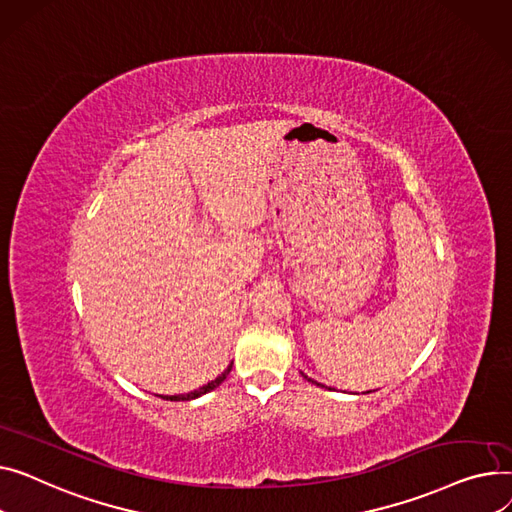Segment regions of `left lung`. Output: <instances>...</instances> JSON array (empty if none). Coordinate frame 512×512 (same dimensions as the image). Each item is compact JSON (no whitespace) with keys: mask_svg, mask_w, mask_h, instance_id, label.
<instances>
[{"mask_svg":"<svg viewBox=\"0 0 512 512\" xmlns=\"http://www.w3.org/2000/svg\"><path fill=\"white\" fill-rule=\"evenodd\" d=\"M304 378H308V376H306V374H304ZM308 380H310V382H314V380H312V378H308Z\"/></svg>","mask_w":512,"mask_h":512,"instance_id":"1","label":"left lung"}]
</instances>
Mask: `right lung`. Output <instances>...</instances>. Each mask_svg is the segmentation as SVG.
Returning a JSON list of instances; mask_svg holds the SVG:
<instances>
[{
  "label": "right lung",
  "instance_id": "right-lung-1",
  "mask_svg": "<svg viewBox=\"0 0 512 512\" xmlns=\"http://www.w3.org/2000/svg\"><path fill=\"white\" fill-rule=\"evenodd\" d=\"M231 366L233 364H229L227 366V370L221 374V376H217L215 380H210L208 384H204V386H200L198 390H192V393H186V395H167V397H163L161 395V399H165V401H192V399H198V397H202V395H206V393H210V390H215L227 376H229V372H231Z\"/></svg>",
  "mask_w": 512,
  "mask_h": 512
}]
</instances>
